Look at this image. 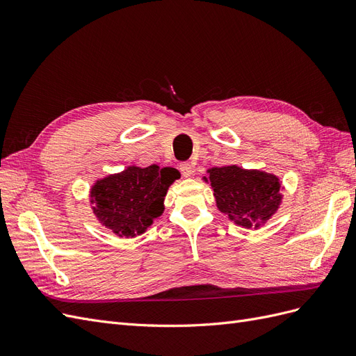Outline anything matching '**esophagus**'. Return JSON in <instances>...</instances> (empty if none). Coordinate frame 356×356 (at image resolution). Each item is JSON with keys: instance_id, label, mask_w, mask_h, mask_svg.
<instances>
[{"instance_id": "34e87169", "label": "esophagus", "mask_w": 356, "mask_h": 356, "mask_svg": "<svg viewBox=\"0 0 356 356\" xmlns=\"http://www.w3.org/2000/svg\"><path fill=\"white\" fill-rule=\"evenodd\" d=\"M179 172H181L182 177L188 178V177H191V174H193V168H191L190 163H187V161H184V163L179 165Z\"/></svg>"}]
</instances>
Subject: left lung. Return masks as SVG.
Returning a JSON list of instances; mask_svg holds the SVG:
<instances>
[{"label": "left lung", "mask_w": 356, "mask_h": 356, "mask_svg": "<svg viewBox=\"0 0 356 356\" xmlns=\"http://www.w3.org/2000/svg\"><path fill=\"white\" fill-rule=\"evenodd\" d=\"M217 208L238 225L258 229L273 217L282 202L281 181L263 170L236 165L208 169Z\"/></svg>", "instance_id": "obj_1"}]
</instances>
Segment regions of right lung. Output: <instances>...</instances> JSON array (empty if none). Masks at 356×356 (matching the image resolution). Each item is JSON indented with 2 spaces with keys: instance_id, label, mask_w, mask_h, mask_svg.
Wrapping results in <instances>:
<instances>
[{
  "instance_id": "1",
  "label": "right lung",
  "mask_w": 356,
  "mask_h": 356,
  "mask_svg": "<svg viewBox=\"0 0 356 356\" xmlns=\"http://www.w3.org/2000/svg\"><path fill=\"white\" fill-rule=\"evenodd\" d=\"M178 178L174 168L129 166L95 182L90 188L93 213L114 234L135 238L163 213L168 188Z\"/></svg>"
}]
</instances>
